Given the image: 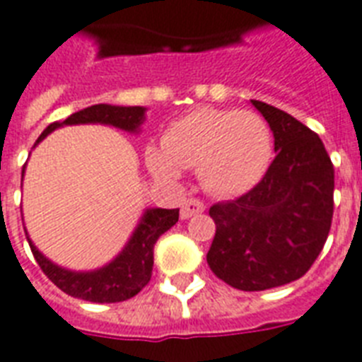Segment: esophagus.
<instances>
[{
  "instance_id": "esophagus-1",
  "label": "esophagus",
  "mask_w": 362,
  "mask_h": 362,
  "mask_svg": "<svg viewBox=\"0 0 362 362\" xmlns=\"http://www.w3.org/2000/svg\"><path fill=\"white\" fill-rule=\"evenodd\" d=\"M205 211V203L201 199H186L182 203V209H180V218L182 220H187V218L195 216V214H199V212Z\"/></svg>"
}]
</instances>
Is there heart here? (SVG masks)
Instances as JSON below:
<instances>
[{
	"label": "heart",
	"instance_id": "obj_1",
	"mask_svg": "<svg viewBox=\"0 0 362 362\" xmlns=\"http://www.w3.org/2000/svg\"><path fill=\"white\" fill-rule=\"evenodd\" d=\"M273 159L267 121L248 110L197 107L170 123L163 150H148L151 173L167 180L180 169L199 170L201 184L218 197L250 192L266 176Z\"/></svg>",
	"mask_w": 362,
	"mask_h": 362
}]
</instances>
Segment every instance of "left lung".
Instances as JSON below:
<instances>
[{
  "label": "left lung",
  "instance_id": "8db88e82",
  "mask_svg": "<svg viewBox=\"0 0 362 362\" xmlns=\"http://www.w3.org/2000/svg\"><path fill=\"white\" fill-rule=\"evenodd\" d=\"M250 102L269 123L277 156L250 192L211 206L216 233L206 255L218 279L247 292L305 275L334 212V167L321 138L279 107Z\"/></svg>",
  "mask_w": 362,
  "mask_h": 362
}]
</instances>
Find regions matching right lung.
I'll list each match as a JSON object with an SVG mask.
<instances>
[{
    "instance_id": "obj_1",
    "label": "right lung",
    "mask_w": 362,
    "mask_h": 362,
    "mask_svg": "<svg viewBox=\"0 0 362 362\" xmlns=\"http://www.w3.org/2000/svg\"><path fill=\"white\" fill-rule=\"evenodd\" d=\"M146 107L142 106H112V104H95L79 110L64 121H54L41 132L34 148L41 140L62 125H83V123H102L117 127L121 131L138 132L144 123ZM26 167V165H24ZM22 167V176H24ZM178 222V209H146L144 216L136 226L125 248L106 266L93 272H70L52 264L47 256L37 250L32 239H26L32 248L35 262L40 264L47 277L68 296L81 298L95 303L123 302L136 296L151 279L153 269V247L157 239Z\"/></svg>"
}]
</instances>
